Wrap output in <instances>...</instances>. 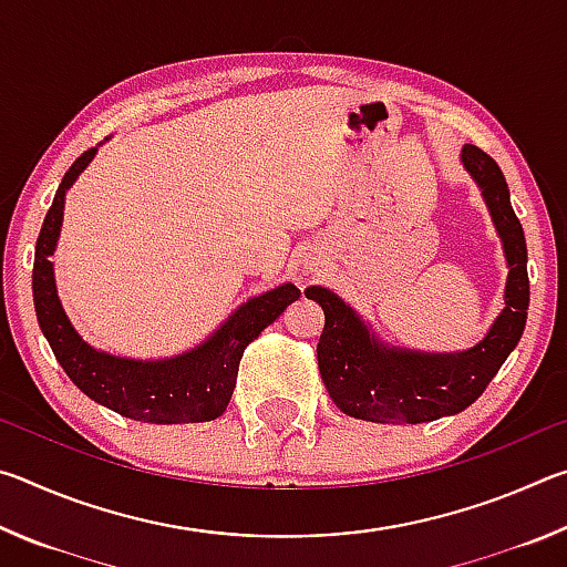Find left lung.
<instances>
[{
    "mask_svg": "<svg viewBox=\"0 0 567 567\" xmlns=\"http://www.w3.org/2000/svg\"><path fill=\"white\" fill-rule=\"evenodd\" d=\"M465 169L483 189L507 260L505 307L491 332L463 352H417L380 342L350 305L324 287H307V300L320 302L324 330L318 342V364L324 388L344 415L417 425L455 415L483 395L507 354L520 342L530 280L520 219L511 205V189L497 162L475 145L463 147Z\"/></svg>",
    "mask_w": 567,
    "mask_h": 567,
    "instance_id": "obj_1",
    "label": "left lung"
}]
</instances>
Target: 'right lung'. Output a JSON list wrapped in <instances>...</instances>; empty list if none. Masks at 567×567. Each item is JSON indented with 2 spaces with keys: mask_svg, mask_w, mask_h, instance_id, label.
<instances>
[{
  "mask_svg": "<svg viewBox=\"0 0 567 567\" xmlns=\"http://www.w3.org/2000/svg\"><path fill=\"white\" fill-rule=\"evenodd\" d=\"M97 155V147L76 157L56 187L54 203L47 213L34 249L32 292L34 310L56 362L84 395L100 405L120 412L122 417L179 425V422H207L223 415L233 398L239 360L245 348L257 340L300 297L295 285H280L237 307L219 330L195 350L167 360H132L100 352L84 342L62 310L54 285V255L64 217V195L80 172Z\"/></svg>",
  "mask_w": 567,
  "mask_h": 567,
  "instance_id": "1",
  "label": "right lung"
}]
</instances>
